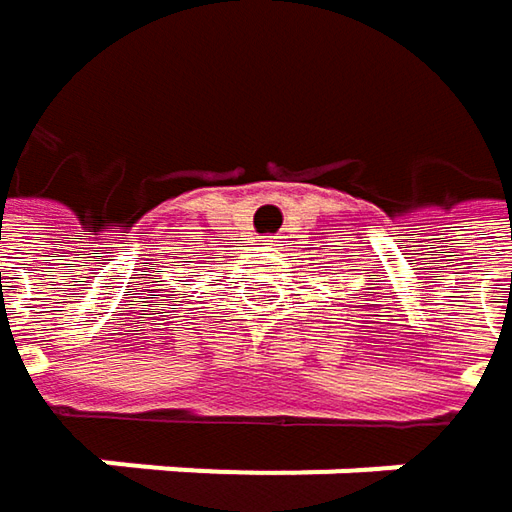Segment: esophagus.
<instances>
[{"label":"esophagus","instance_id":"34e87169","mask_svg":"<svg viewBox=\"0 0 512 512\" xmlns=\"http://www.w3.org/2000/svg\"><path fill=\"white\" fill-rule=\"evenodd\" d=\"M272 243H278V240H266V246H272Z\"/></svg>","mask_w":512,"mask_h":512}]
</instances>
